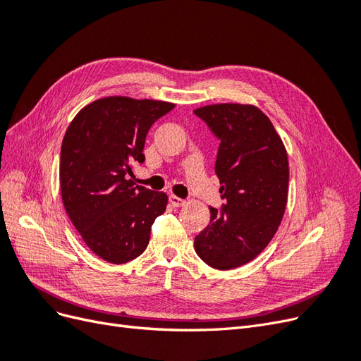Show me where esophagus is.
I'll list each match as a JSON object with an SVG mask.
<instances>
[{
    "mask_svg": "<svg viewBox=\"0 0 361 361\" xmlns=\"http://www.w3.org/2000/svg\"><path fill=\"white\" fill-rule=\"evenodd\" d=\"M170 203H171L173 206L179 207V206H183V204H185V200H183V199H180V197H178V195L171 194V195H170Z\"/></svg>",
    "mask_w": 361,
    "mask_h": 361,
    "instance_id": "esophagus-1",
    "label": "esophagus"
}]
</instances>
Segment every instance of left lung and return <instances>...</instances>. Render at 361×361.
Segmentation results:
<instances>
[{"instance_id": "1", "label": "left lung", "mask_w": 361, "mask_h": 361, "mask_svg": "<svg viewBox=\"0 0 361 361\" xmlns=\"http://www.w3.org/2000/svg\"><path fill=\"white\" fill-rule=\"evenodd\" d=\"M194 114L220 140L215 173L226 203L195 236L199 257L215 269L243 267L262 253L285 215L289 164L271 120L255 105L215 104Z\"/></svg>"}]
</instances>
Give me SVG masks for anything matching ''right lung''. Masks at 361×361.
I'll return each instance as SVG.
<instances>
[{"mask_svg": "<svg viewBox=\"0 0 361 361\" xmlns=\"http://www.w3.org/2000/svg\"><path fill=\"white\" fill-rule=\"evenodd\" d=\"M174 104L110 96L75 116L60 154L64 209L82 241L110 264H126L146 250L167 194L135 185L150 126Z\"/></svg>", "mask_w": 361, "mask_h": 361, "instance_id": "add662e5", "label": "right lung"}]
</instances>
